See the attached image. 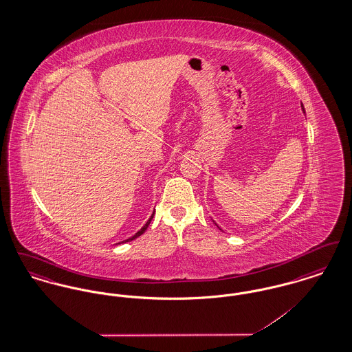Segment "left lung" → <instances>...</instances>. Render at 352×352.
Returning <instances> with one entry per match:
<instances>
[{"mask_svg":"<svg viewBox=\"0 0 352 352\" xmlns=\"http://www.w3.org/2000/svg\"><path fill=\"white\" fill-rule=\"evenodd\" d=\"M301 108H302V112H303V113H305V108H303V104H301ZM215 224H217V223H215ZM217 226H218V224H217ZM218 228H219V230H220V227H219V226H218Z\"/></svg>","mask_w":352,"mask_h":352,"instance_id":"left-lung-1","label":"left lung"}]
</instances>
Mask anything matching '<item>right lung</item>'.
Instances as JSON below:
<instances>
[{
	"instance_id": "1",
	"label": "right lung",
	"mask_w": 352,
	"mask_h": 352,
	"mask_svg": "<svg viewBox=\"0 0 352 352\" xmlns=\"http://www.w3.org/2000/svg\"><path fill=\"white\" fill-rule=\"evenodd\" d=\"M153 217H154V211H153V214H151V218H149V220L145 223V226L137 232V234H133L132 237H129V239H126V240H124V241H121V243H126V241H132V240H134V239H137L138 236H141V234H144L146 230H148V227H149V224H151V219H153ZM121 243H118V244H121Z\"/></svg>"
}]
</instances>
